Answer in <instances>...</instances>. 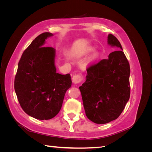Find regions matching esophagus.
I'll return each mask as SVG.
<instances>
[{
  "mask_svg": "<svg viewBox=\"0 0 152 152\" xmlns=\"http://www.w3.org/2000/svg\"><path fill=\"white\" fill-rule=\"evenodd\" d=\"M83 79V78L80 75H75L72 77V82L74 83L75 84H79Z\"/></svg>",
  "mask_w": 152,
  "mask_h": 152,
  "instance_id": "1",
  "label": "esophagus"
}]
</instances>
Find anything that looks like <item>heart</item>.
Returning a JSON list of instances; mask_svg holds the SVG:
<instances>
[{
    "label": "heart",
    "mask_w": 152,
    "mask_h": 152,
    "mask_svg": "<svg viewBox=\"0 0 152 152\" xmlns=\"http://www.w3.org/2000/svg\"><path fill=\"white\" fill-rule=\"evenodd\" d=\"M93 49H94V48H92V47L87 48L86 49V50H85L84 54H88V53H91V51H93ZM98 56H99V54H98V53H94V54H93V60H95L96 59H97V58L98 57Z\"/></svg>",
    "instance_id": "b5f03b06"
}]
</instances>
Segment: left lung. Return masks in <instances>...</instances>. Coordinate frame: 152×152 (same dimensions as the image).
I'll list each match as a JSON object with an SVG mask.
<instances>
[{"label": "left lung", "mask_w": 152, "mask_h": 152, "mask_svg": "<svg viewBox=\"0 0 152 152\" xmlns=\"http://www.w3.org/2000/svg\"><path fill=\"white\" fill-rule=\"evenodd\" d=\"M108 44L118 50L87 68L86 80L79 87L87 117L96 124L117 119L130 98V66L120 42L112 34Z\"/></svg>", "instance_id": "1"}]
</instances>
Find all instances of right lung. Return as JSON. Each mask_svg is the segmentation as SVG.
<instances>
[{"label":"right lung","mask_w":152,"mask_h":152,"mask_svg":"<svg viewBox=\"0 0 152 152\" xmlns=\"http://www.w3.org/2000/svg\"><path fill=\"white\" fill-rule=\"evenodd\" d=\"M53 35L45 32L32 41L18 63L15 79V90L22 109L39 120L56 115L72 86L69 73H56L55 49L44 47L45 40Z\"/></svg>","instance_id":"right-lung-1"}]
</instances>
